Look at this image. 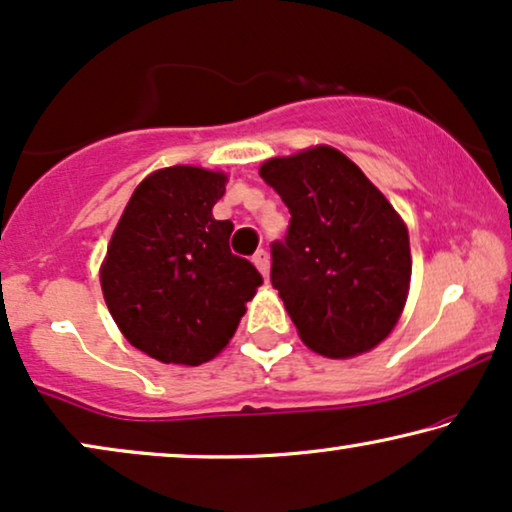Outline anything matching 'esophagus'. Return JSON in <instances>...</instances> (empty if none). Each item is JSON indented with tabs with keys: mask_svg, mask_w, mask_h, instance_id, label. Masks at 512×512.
Returning a JSON list of instances; mask_svg holds the SVG:
<instances>
[{
	"mask_svg": "<svg viewBox=\"0 0 512 512\" xmlns=\"http://www.w3.org/2000/svg\"><path fill=\"white\" fill-rule=\"evenodd\" d=\"M254 265L258 268V272H261L263 277H268V272H270V256H268V251H256L254 254Z\"/></svg>",
	"mask_w": 512,
	"mask_h": 512,
	"instance_id": "34e87169",
	"label": "esophagus"
}]
</instances>
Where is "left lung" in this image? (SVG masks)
<instances>
[{
  "label": "left lung",
  "mask_w": 512,
  "mask_h": 512,
  "mask_svg": "<svg viewBox=\"0 0 512 512\" xmlns=\"http://www.w3.org/2000/svg\"><path fill=\"white\" fill-rule=\"evenodd\" d=\"M258 174L291 212L272 244V286L300 340L328 359L389 338L410 293L408 226L345 153L326 144L268 158Z\"/></svg>",
  "instance_id": "left-lung-1"
}]
</instances>
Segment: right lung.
<instances>
[{
    "label": "right lung",
    "instance_id": "obj_1",
    "mask_svg": "<svg viewBox=\"0 0 512 512\" xmlns=\"http://www.w3.org/2000/svg\"><path fill=\"white\" fill-rule=\"evenodd\" d=\"M228 174L172 165L139 181L100 265L102 296L123 338L160 363L200 366L228 347L263 284L216 221Z\"/></svg>",
    "mask_w": 512,
    "mask_h": 512
}]
</instances>
